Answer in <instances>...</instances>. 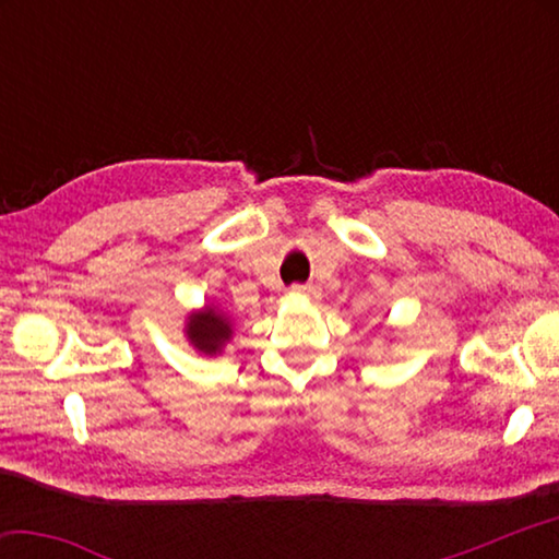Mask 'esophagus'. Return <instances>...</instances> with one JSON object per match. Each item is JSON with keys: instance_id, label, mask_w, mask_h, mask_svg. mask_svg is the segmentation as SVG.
<instances>
[{"instance_id": "34e87169", "label": "esophagus", "mask_w": 559, "mask_h": 559, "mask_svg": "<svg viewBox=\"0 0 559 559\" xmlns=\"http://www.w3.org/2000/svg\"><path fill=\"white\" fill-rule=\"evenodd\" d=\"M290 296H318L316 286H290Z\"/></svg>"}]
</instances>
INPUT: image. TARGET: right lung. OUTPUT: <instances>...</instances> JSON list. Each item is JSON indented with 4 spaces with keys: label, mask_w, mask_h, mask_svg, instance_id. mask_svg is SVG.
Wrapping results in <instances>:
<instances>
[{
    "label": "right lung",
    "mask_w": 559,
    "mask_h": 559,
    "mask_svg": "<svg viewBox=\"0 0 559 559\" xmlns=\"http://www.w3.org/2000/svg\"><path fill=\"white\" fill-rule=\"evenodd\" d=\"M185 337L197 353L216 357L234 337V318L216 302H204L202 308L189 310L185 318Z\"/></svg>",
    "instance_id": "1"
}]
</instances>
